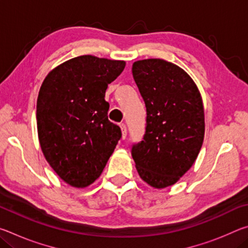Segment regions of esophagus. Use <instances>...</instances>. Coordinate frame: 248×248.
I'll list each match as a JSON object with an SVG mask.
<instances>
[{
  "label": "esophagus",
  "mask_w": 248,
  "mask_h": 248,
  "mask_svg": "<svg viewBox=\"0 0 248 248\" xmlns=\"http://www.w3.org/2000/svg\"><path fill=\"white\" fill-rule=\"evenodd\" d=\"M120 129H121V133H123V139H125V137H127V127H125V124H121Z\"/></svg>",
  "instance_id": "34e87169"
}]
</instances>
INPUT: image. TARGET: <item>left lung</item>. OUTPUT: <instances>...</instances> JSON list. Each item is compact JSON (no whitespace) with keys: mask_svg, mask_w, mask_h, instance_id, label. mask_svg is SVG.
Returning <instances> with one entry per match:
<instances>
[{"mask_svg":"<svg viewBox=\"0 0 248 248\" xmlns=\"http://www.w3.org/2000/svg\"><path fill=\"white\" fill-rule=\"evenodd\" d=\"M132 74L145 103L146 128L131 154L141 179L163 189L177 183L200 152L202 98L190 75L163 59L136 61Z\"/></svg>","mask_w":248,"mask_h":248,"instance_id":"1","label":"left lung"}]
</instances>
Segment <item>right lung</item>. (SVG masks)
<instances>
[{
	"instance_id": "right-lung-1",
	"label": "right lung",
	"mask_w": 248,
	"mask_h": 248,
	"mask_svg": "<svg viewBox=\"0 0 248 248\" xmlns=\"http://www.w3.org/2000/svg\"><path fill=\"white\" fill-rule=\"evenodd\" d=\"M125 66L121 60L79 56L48 73L37 98L41 151L63 182L85 188L97 179L121 138L108 120V84Z\"/></svg>"
}]
</instances>
